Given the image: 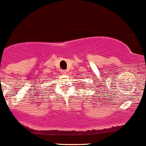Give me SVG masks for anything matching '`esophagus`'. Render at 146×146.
Masks as SVG:
<instances>
[{"instance_id": "obj_1", "label": "esophagus", "mask_w": 146, "mask_h": 146, "mask_svg": "<svg viewBox=\"0 0 146 146\" xmlns=\"http://www.w3.org/2000/svg\"><path fill=\"white\" fill-rule=\"evenodd\" d=\"M61 72H62V74H67V70H62L61 71Z\"/></svg>"}]
</instances>
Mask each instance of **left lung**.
Returning <instances> with one entry per match:
<instances>
[{"mask_svg":"<svg viewBox=\"0 0 146 146\" xmlns=\"http://www.w3.org/2000/svg\"><path fill=\"white\" fill-rule=\"evenodd\" d=\"M84 87H86V86H84Z\"/></svg>","mask_w":146,"mask_h":146,"instance_id":"obj_1","label":"left lung"}]
</instances>
